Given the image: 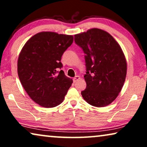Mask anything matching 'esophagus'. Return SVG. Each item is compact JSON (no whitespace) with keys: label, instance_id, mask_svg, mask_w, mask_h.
Wrapping results in <instances>:
<instances>
[{"label":"esophagus","instance_id":"obj_1","mask_svg":"<svg viewBox=\"0 0 147 147\" xmlns=\"http://www.w3.org/2000/svg\"><path fill=\"white\" fill-rule=\"evenodd\" d=\"M80 79V77L79 76H75V77L74 78V79H73V80H74V82H76L78 81V80H79Z\"/></svg>","mask_w":147,"mask_h":147}]
</instances>
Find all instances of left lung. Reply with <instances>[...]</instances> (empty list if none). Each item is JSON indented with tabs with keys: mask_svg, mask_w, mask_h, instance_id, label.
I'll return each instance as SVG.
<instances>
[{
	"mask_svg": "<svg viewBox=\"0 0 147 147\" xmlns=\"http://www.w3.org/2000/svg\"><path fill=\"white\" fill-rule=\"evenodd\" d=\"M74 41L85 53L86 88L82 97L96 107L109 105L126 79L127 64L121 47L110 34L96 28L76 34Z\"/></svg>",
	"mask_w": 147,
	"mask_h": 147,
	"instance_id": "1",
	"label": "left lung"
}]
</instances>
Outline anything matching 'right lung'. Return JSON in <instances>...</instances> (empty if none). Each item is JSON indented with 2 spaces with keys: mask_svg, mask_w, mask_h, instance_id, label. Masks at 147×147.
Instances as JSON below:
<instances>
[{
  "mask_svg": "<svg viewBox=\"0 0 147 147\" xmlns=\"http://www.w3.org/2000/svg\"><path fill=\"white\" fill-rule=\"evenodd\" d=\"M74 41L72 35L41 32L26 42L18 58L17 71L29 97L44 108L63 101L73 83L62 67L61 56Z\"/></svg>",
  "mask_w": 147,
  "mask_h": 147,
  "instance_id": "obj_1",
  "label": "right lung"
}]
</instances>
